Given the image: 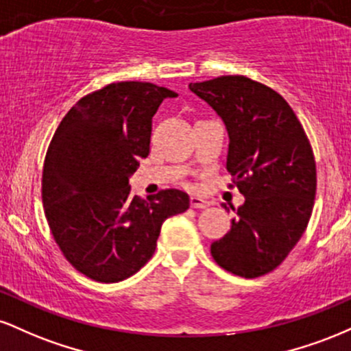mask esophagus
<instances>
[{
	"mask_svg": "<svg viewBox=\"0 0 351 351\" xmlns=\"http://www.w3.org/2000/svg\"><path fill=\"white\" fill-rule=\"evenodd\" d=\"M189 203H191L193 208H208V206H211V204H213L211 201L201 198V196H196V195L191 196V199H189Z\"/></svg>",
	"mask_w": 351,
	"mask_h": 351,
	"instance_id": "1",
	"label": "esophagus"
}]
</instances>
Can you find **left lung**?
<instances>
[{
  "label": "left lung",
  "instance_id": "1",
  "mask_svg": "<svg viewBox=\"0 0 351 351\" xmlns=\"http://www.w3.org/2000/svg\"><path fill=\"white\" fill-rule=\"evenodd\" d=\"M229 135L228 171L244 195L228 234L211 244L217 265L254 279L284 263L307 228L317 168L302 123L285 99L244 75L189 84ZM224 208L228 209L226 204Z\"/></svg>",
  "mask_w": 351,
  "mask_h": 351
}]
</instances>
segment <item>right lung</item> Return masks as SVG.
Masks as SVG:
<instances>
[{"label": "right lung", "mask_w": 351, "mask_h": 351, "mask_svg": "<svg viewBox=\"0 0 351 351\" xmlns=\"http://www.w3.org/2000/svg\"><path fill=\"white\" fill-rule=\"evenodd\" d=\"M176 92L150 82H115L67 112L47 148L43 204L64 257L97 282H120L150 261L165 219L189 196L162 189L142 199L128 178L150 153L152 119Z\"/></svg>", "instance_id": "right-lung-1"}]
</instances>
